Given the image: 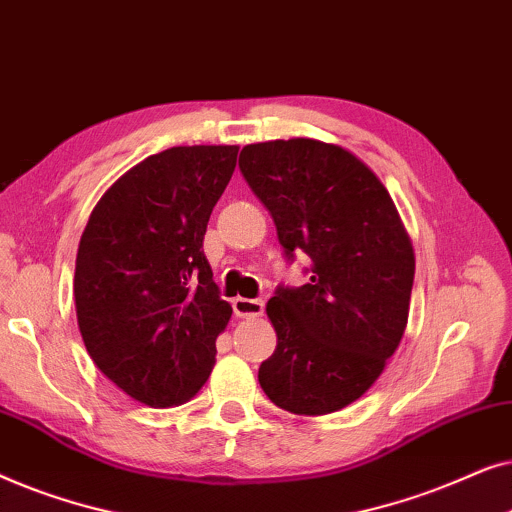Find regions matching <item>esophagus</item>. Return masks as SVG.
<instances>
[{"mask_svg": "<svg viewBox=\"0 0 512 512\" xmlns=\"http://www.w3.org/2000/svg\"><path fill=\"white\" fill-rule=\"evenodd\" d=\"M263 307H265L263 300H258V298H235L233 300V310L237 317H242V319L261 317Z\"/></svg>", "mask_w": 512, "mask_h": 512, "instance_id": "obj_1", "label": "esophagus"}]
</instances>
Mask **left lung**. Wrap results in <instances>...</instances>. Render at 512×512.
<instances>
[{"mask_svg": "<svg viewBox=\"0 0 512 512\" xmlns=\"http://www.w3.org/2000/svg\"><path fill=\"white\" fill-rule=\"evenodd\" d=\"M240 170L275 221L286 256H310V284L268 300L277 347L258 368L265 396L293 415L359 401L408 326L415 249L377 174L310 137L244 146Z\"/></svg>", "mask_w": 512, "mask_h": 512, "instance_id": "left-lung-1", "label": "left lung"}]
</instances>
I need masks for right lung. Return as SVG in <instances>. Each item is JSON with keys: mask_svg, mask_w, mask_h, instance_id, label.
Returning a JSON list of instances; mask_svg holds the SVG:
<instances>
[{"mask_svg": "<svg viewBox=\"0 0 512 512\" xmlns=\"http://www.w3.org/2000/svg\"><path fill=\"white\" fill-rule=\"evenodd\" d=\"M240 146H172L111 184L86 223L74 270L76 321L95 366L135 401L174 408L216 363L230 307L202 240Z\"/></svg>", "mask_w": 512, "mask_h": 512, "instance_id": "add662e5", "label": "right lung"}]
</instances>
